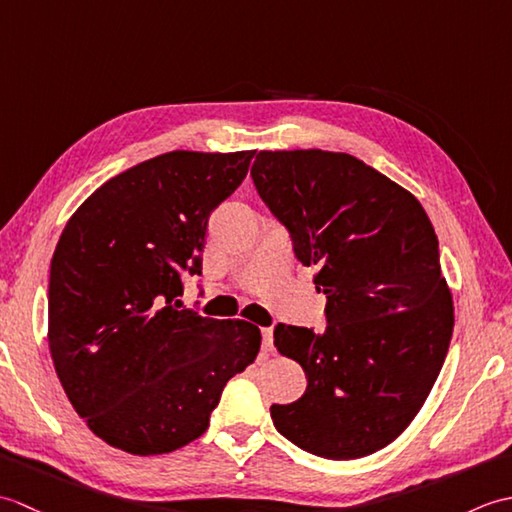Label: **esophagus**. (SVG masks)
I'll return each instance as SVG.
<instances>
[{
    "mask_svg": "<svg viewBox=\"0 0 512 512\" xmlns=\"http://www.w3.org/2000/svg\"><path fill=\"white\" fill-rule=\"evenodd\" d=\"M262 350L273 352V330H270V328L262 330Z\"/></svg>",
    "mask_w": 512,
    "mask_h": 512,
    "instance_id": "1",
    "label": "esophagus"
}]
</instances>
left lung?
Returning a JSON list of instances; mask_svg holds the SVG:
<instances>
[{
    "instance_id": "1",
    "label": "left lung",
    "mask_w": 512,
    "mask_h": 512,
    "mask_svg": "<svg viewBox=\"0 0 512 512\" xmlns=\"http://www.w3.org/2000/svg\"><path fill=\"white\" fill-rule=\"evenodd\" d=\"M250 176L328 299L321 334L275 328L279 354L308 378L299 400L270 407L275 427L328 460L385 449L427 400L453 334L431 220L407 189L339 151H259Z\"/></svg>"
}]
</instances>
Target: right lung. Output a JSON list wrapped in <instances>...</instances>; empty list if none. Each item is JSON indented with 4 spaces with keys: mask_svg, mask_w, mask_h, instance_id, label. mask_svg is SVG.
<instances>
[{
    "mask_svg": "<svg viewBox=\"0 0 512 512\" xmlns=\"http://www.w3.org/2000/svg\"><path fill=\"white\" fill-rule=\"evenodd\" d=\"M255 151H169L118 173L65 224L50 264L48 345L74 411L134 455L200 438L224 385L255 361L262 334L242 319L180 308L200 275L211 213Z\"/></svg>",
    "mask_w": 512,
    "mask_h": 512,
    "instance_id": "obj_1",
    "label": "right lung"
}]
</instances>
